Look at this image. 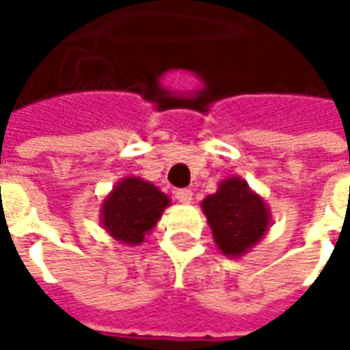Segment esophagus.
I'll use <instances>...</instances> for the list:
<instances>
[{
	"instance_id": "1",
	"label": "esophagus",
	"mask_w": 350,
	"mask_h": 350,
	"mask_svg": "<svg viewBox=\"0 0 350 350\" xmlns=\"http://www.w3.org/2000/svg\"><path fill=\"white\" fill-rule=\"evenodd\" d=\"M175 198L183 202V204H191L193 202V193L189 191V189H179L177 193H175Z\"/></svg>"
}]
</instances>
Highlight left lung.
<instances>
[{
    "label": "left lung",
    "mask_w": 350,
    "mask_h": 350,
    "mask_svg": "<svg viewBox=\"0 0 350 350\" xmlns=\"http://www.w3.org/2000/svg\"><path fill=\"white\" fill-rule=\"evenodd\" d=\"M202 210L216 245L228 257L247 253L262 239L271 224V212L265 200L239 177L220 183L218 191L202 200Z\"/></svg>",
    "instance_id": "8db88e82"
}]
</instances>
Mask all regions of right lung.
Instances as JSON below:
<instances>
[{"label": "right lung", "instance_id": "obj_1", "mask_svg": "<svg viewBox=\"0 0 350 350\" xmlns=\"http://www.w3.org/2000/svg\"><path fill=\"white\" fill-rule=\"evenodd\" d=\"M167 206V195H163L152 183L126 177L116 183L115 189L105 198L101 224L116 241L140 245Z\"/></svg>", "mask_w": 350, "mask_h": 350}]
</instances>
